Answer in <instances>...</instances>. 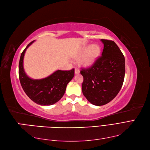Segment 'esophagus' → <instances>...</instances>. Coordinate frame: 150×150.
<instances>
[{
  "instance_id": "34e87169",
  "label": "esophagus",
  "mask_w": 150,
  "mask_h": 150,
  "mask_svg": "<svg viewBox=\"0 0 150 150\" xmlns=\"http://www.w3.org/2000/svg\"><path fill=\"white\" fill-rule=\"evenodd\" d=\"M79 72L80 71L79 70V69L78 67H76L75 68V74H79Z\"/></svg>"
}]
</instances>
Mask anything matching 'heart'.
I'll use <instances>...</instances> for the list:
<instances>
[{"label": "heart", "mask_w": 150, "mask_h": 150, "mask_svg": "<svg viewBox=\"0 0 150 150\" xmlns=\"http://www.w3.org/2000/svg\"><path fill=\"white\" fill-rule=\"evenodd\" d=\"M100 53V49L98 45H88L81 48L76 54L75 58H79L83 57L81 60V64L85 67H88L96 62L99 56Z\"/></svg>", "instance_id": "1"}]
</instances>
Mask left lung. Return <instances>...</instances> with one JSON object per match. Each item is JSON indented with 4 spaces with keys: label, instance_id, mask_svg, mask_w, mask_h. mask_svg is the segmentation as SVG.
Masks as SVG:
<instances>
[{
    "label": "left lung",
    "instance_id": "8db88e82",
    "mask_svg": "<svg viewBox=\"0 0 150 150\" xmlns=\"http://www.w3.org/2000/svg\"><path fill=\"white\" fill-rule=\"evenodd\" d=\"M101 41L104 44L102 55L92 66L80 71L83 77V94L95 105L106 104L117 96L125 73V57L117 45L111 40Z\"/></svg>",
    "mask_w": 150,
    "mask_h": 150
}]
</instances>
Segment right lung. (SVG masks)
<instances>
[{
  "mask_svg": "<svg viewBox=\"0 0 150 150\" xmlns=\"http://www.w3.org/2000/svg\"><path fill=\"white\" fill-rule=\"evenodd\" d=\"M29 43L21 53L19 62V79L24 92L36 104L41 105H50L55 104L63 97L69 82L74 76V69L64 71L57 70L52 74L41 79H33L28 77L23 69L25 53Z\"/></svg>",
  "mask_w": 150,
  "mask_h": 150,
  "instance_id": "1",
  "label": "right lung"
}]
</instances>
